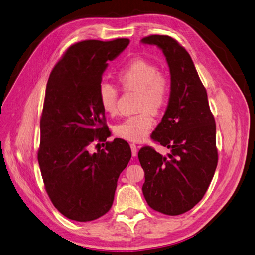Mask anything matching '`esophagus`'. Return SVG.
Returning <instances> with one entry per match:
<instances>
[{"label": "esophagus", "instance_id": "esophagus-1", "mask_svg": "<svg viewBox=\"0 0 255 255\" xmlns=\"http://www.w3.org/2000/svg\"><path fill=\"white\" fill-rule=\"evenodd\" d=\"M129 146H130V150H132V155L136 156L137 155V146H136V144L135 143H130Z\"/></svg>", "mask_w": 255, "mask_h": 255}]
</instances>
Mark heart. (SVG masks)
<instances>
[{
    "label": "heart",
    "instance_id": "1",
    "mask_svg": "<svg viewBox=\"0 0 255 255\" xmlns=\"http://www.w3.org/2000/svg\"><path fill=\"white\" fill-rule=\"evenodd\" d=\"M116 79L125 91L137 92L136 109L139 113L116 125L114 133L128 141H141L155 122L152 114L160 116L166 112L171 98V82L166 74L160 72L156 64L140 57L129 60L117 72ZM98 97L105 113L117 114V88L102 83L98 89Z\"/></svg>",
    "mask_w": 255,
    "mask_h": 255
}]
</instances>
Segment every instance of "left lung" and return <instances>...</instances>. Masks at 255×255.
Segmentation results:
<instances>
[{"mask_svg": "<svg viewBox=\"0 0 255 255\" xmlns=\"http://www.w3.org/2000/svg\"><path fill=\"white\" fill-rule=\"evenodd\" d=\"M141 41L163 50L171 74L170 102L151 134L170 153L163 156L150 145L138 152L144 171L142 192L154 211L176 216L201 201L212 182L218 163L216 123L186 49L167 35H150Z\"/></svg>", "mask_w": 255, "mask_h": 255, "instance_id": "obj_1", "label": "left lung"}]
</instances>
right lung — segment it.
Here are the masks:
<instances>
[{
    "label": "right lung",
    "mask_w": 255,
    "mask_h": 255,
    "mask_svg": "<svg viewBox=\"0 0 255 255\" xmlns=\"http://www.w3.org/2000/svg\"><path fill=\"white\" fill-rule=\"evenodd\" d=\"M128 43V38L76 42L48 80L37 157L53 205L71 220L91 221L111 210L118 177L132 156L126 140L106 141L110 130L98 97L107 61ZM94 141L105 142V149L90 153Z\"/></svg>",
    "instance_id": "1"
}]
</instances>
